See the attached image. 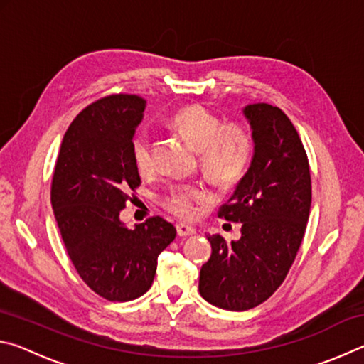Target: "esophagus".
Returning a JSON list of instances; mask_svg holds the SVG:
<instances>
[{
  "mask_svg": "<svg viewBox=\"0 0 364 364\" xmlns=\"http://www.w3.org/2000/svg\"><path fill=\"white\" fill-rule=\"evenodd\" d=\"M176 232L180 237H188V236H193V234H196V230L193 226L180 223V225H176Z\"/></svg>",
  "mask_w": 364,
  "mask_h": 364,
  "instance_id": "obj_1",
  "label": "esophagus"
}]
</instances>
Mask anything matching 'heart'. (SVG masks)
Returning <instances> with one entry per match:
<instances>
[{
  "label": "heart",
  "mask_w": 364,
  "mask_h": 364,
  "mask_svg": "<svg viewBox=\"0 0 364 364\" xmlns=\"http://www.w3.org/2000/svg\"><path fill=\"white\" fill-rule=\"evenodd\" d=\"M171 127L199 149L200 167L208 180L220 186H231L247 170L254 139L242 123H223L221 117L204 106H186L171 115ZM132 156L141 173L152 167V138L139 132L133 138ZM207 191L200 184H170L164 204L181 218H193L197 204L207 200Z\"/></svg>",
  "instance_id": "1"
}]
</instances>
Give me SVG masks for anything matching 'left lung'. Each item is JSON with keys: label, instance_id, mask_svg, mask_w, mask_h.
Here are the masks:
<instances>
[{"label": "left lung", "instance_id": "left-lung-1", "mask_svg": "<svg viewBox=\"0 0 364 364\" xmlns=\"http://www.w3.org/2000/svg\"><path fill=\"white\" fill-rule=\"evenodd\" d=\"M255 152L218 217L241 223V239L207 236L212 255L202 264L199 292L230 311L250 310L276 292L297 257L311 205L305 147L289 117L271 104L244 109Z\"/></svg>", "mask_w": 364, "mask_h": 364}]
</instances>
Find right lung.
I'll use <instances>...</instances> for the list:
<instances>
[{
	"label": "right lung",
	"instance_id": "1",
	"mask_svg": "<svg viewBox=\"0 0 364 364\" xmlns=\"http://www.w3.org/2000/svg\"><path fill=\"white\" fill-rule=\"evenodd\" d=\"M146 101L109 95L80 112L64 134L51 181V205L67 254L91 291L128 301L149 291L157 257L175 226L151 217L130 230L119 215L141 184L132 156Z\"/></svg>",
	"mask_w": 364,
	"mask_h": 364
}]
</instances>
